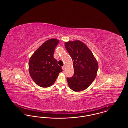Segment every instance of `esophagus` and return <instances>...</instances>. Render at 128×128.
<instances>
[{"label":"esophagus","instance_id":"1","mask_svg":"<svg viewBox=\"0 0 128 128\" xmlns=\"http://www.w3.org/2000/svg\"><path fill=\"white\" fill-rule=\"evenodd\" d=\"M62 68L63 70H64L65 68V66H63V67H62Z\"/></svg>","mask_w":128,"mask_h":128}]
</instances>
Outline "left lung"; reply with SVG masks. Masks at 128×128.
Returning <instances> with one entry per match:
<instances>
[{
    "label": "left lung",
    "mask_w": 128,
    "mask_h": 128,
    "mask_svg": "<svg viewBox=\"0 0 128 128\" xmlns=\"http://www.w3.org/2000/svg\"><path fill=\"white\" fill-rule=\"evenodd\" d=\"M65 46L73 61L74 74L67 78L70 88L75 92L84 90L95 79L98 61L86 45L79 40L68 41Z\"/></svg>",
    "instance_id": "8db88e82"
}]
</instances>
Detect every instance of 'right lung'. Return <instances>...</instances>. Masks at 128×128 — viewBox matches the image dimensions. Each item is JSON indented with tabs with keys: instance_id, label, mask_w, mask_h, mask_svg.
I'll return each mask as SVG.
<instances>
[{
	"instance_id": "add662e5",
	"label": "right lung",
	"mask_w": 128,
	"mask_h": 128,
	"mask_svg": "<svg viewBox=\"0 0 128 128\" xmlns=\"http://www.w3.org/2000/svg\"><path fill=\"white\" fill-rule=\"evenodd\" d=\"M59 42L58 40L54 38L47 40L30 58L29 71L30 77L37 85L42 87L53 85L58 74L62 72L53 56Z\"/></svg>"
}]
</instances>
